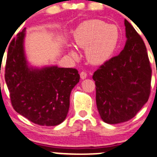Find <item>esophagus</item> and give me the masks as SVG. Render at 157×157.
Returning a JSON list of instances; mask_svg holds the SVG:
<instances>
[{
  "mask_svg": "<svg viewBox=\"0 0 157 157\" xmlns=\"http://www.w3.org/2000/svg\"><path fill=\"white\" fill-rule=\"evenodd\" d=\"M80 78H81L82 80H84V79H85L86 77H87V73H86V72L82 71L81 73H80Z\"/></svg>",
  "mask_w": 157,
  "mask_h": 157,
  "instance_id": "1",
  "label": "esophagus"
}]
</instances>
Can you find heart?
<instances>
[{"mask_svg": "<svg viewBox=\"0 0 157 157\" xmlns=\"http://www.w3.org/2000/svg\"><path fill=\"white\" fill-rule=\"evenodd\" d=\"M74 40L85 49L87 59L92 64H102L114 54L120 40V31L114 25L99 19L82 22L74 32ZM70 55L77 58V53L71 49Z\"/></svg>", "mask_w": 157, "mask_h": 157, "instance_id": "b5f03b06", "label": "heart"}]
</instances>
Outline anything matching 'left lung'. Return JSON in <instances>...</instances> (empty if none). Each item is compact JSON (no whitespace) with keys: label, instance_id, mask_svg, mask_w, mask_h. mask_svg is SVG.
Segmentation results:
<instances>
[{"label":"left lung","instance_id":"left-lung-1","mask_svg":"<svg viewBox=\"0 0 157 157\" xmlns=\"http://www.w3.org/2000/svg\"><path fill=\"white\" fill-rule=\"evenodd\" d=\"M127 41L118 56L93 74L96 105L104 122L120 124L132 119L150 94L152 70L142 38L124 20Z\"/></svg>","mask_w":157,"mask_h":157}]
</instances>
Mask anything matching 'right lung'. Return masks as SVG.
<instances>
[{
	"mask_svg": "<svg viewBox=\"0 0 157 157\" xmlns=\"http://www.w3.org/2000/svg\"><path fill=\"white\" fill-rule=\"evenodd\" d=\"M26 29L8 47L5 81L14 109L34 124L56 126L65 121L72 89L79 82L76 69L28 66L24 52Z\"/></svg>",
	"mask_w": 157,
	"mask_h": 157,
	"instance_id": "obj_1",
	"label": "right lung"
}]
</instances>
